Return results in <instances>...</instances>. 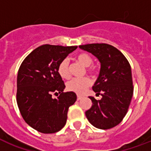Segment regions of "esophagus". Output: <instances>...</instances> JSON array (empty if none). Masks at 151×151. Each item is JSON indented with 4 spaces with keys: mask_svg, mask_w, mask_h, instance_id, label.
I'll list each match as a JSON object with an SVG mask.
<instances>
[{
    "mask_svg": "<svg viewBox=\"0 0 151 151\" xmlns=\"http://www.w3.org/2000/svg\"><path fill=\"white\" fill-rule=\"evenodd\" d=\"M81 99H82V96H78V100H81Z\"/></svg>",
    "mask_w": 151,
    "mask_h": 151,
    "instance_id": "34e87169",
    "label": "esophagus"
}]
</instances>
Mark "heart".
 I'll return each instance as SVG.
<instances>
[{
    "label": "heart",
    "instance_id": "heart-1",
    "mask_svg": "<svg viewBox=\"0 0 151 151\" xmlns=\"http://www.w3.org/2000/svg\"><path fill=\"white\" fill-rule=\"evenodd\" d=\"M77 59L79 63L82 64L83 66H86V67L91 66L92 62H93L92 56L89 54L85 53V52L78 54L77 55ZM88 71L90 73H94V69L90 68ZM58 73H59V76L63 79H68L70 78L68 59H64L59 63V66H58ZM91 85H92V81L89 78H81V79L74 78L67 83L66 88L70 92H73L77 93V94L81 95L86 91V89Z\"/></svg>",
    "mask_w": 151,
    "mask_h": 151
}]
</instances>
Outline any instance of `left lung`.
<instances>
[{
	"instance_id": "left-lung-1",
	"label": "left lung",
	"mask_w": 151,
	"mask_h": 151,
	"mask_svg": "<svg viewBox=\"0 0 151 151\" xmlns=\"http://www.w3.org/2000/svg\"><path fill=\"white\" fill-rule=\"evenodd\" d=\"M79 48L92 53L100 63L99 77L92 89L102 99L89 96L92 105L85 115L97 129H111L123 120L132 98L130 64L118 49L107 44H88Z\"/></svg>"
}]
</instances>
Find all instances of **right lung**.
Masks as SVG:
<instances>
[{
	"mask_svg": "<svg viewBox=\"0 0 151 151\" xmlns=\"http://www.w3.org/2000/svg\"><path fill=\"white\" fill-rule=\"evenodd\" d=\"M78 46L44 45L35 48L21 64L17 76V104L23 119L41 133H55L64 127L69 107L77 100L66 88L58 66ZM60 94L56 99L52 93Z\"/></svg>",
	"mask_w": 151,
	"mask_h": 151,
	"instance_id": "right-lung-1",
	"label": "right lung"
}]
</instances>
